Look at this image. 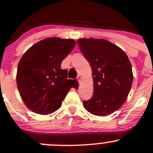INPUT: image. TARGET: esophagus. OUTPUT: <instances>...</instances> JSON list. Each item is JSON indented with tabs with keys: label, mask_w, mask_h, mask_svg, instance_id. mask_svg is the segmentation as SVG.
<instances>
[{
	"label": "esophagus",
	"mask_w": 153,
	"mask_h": 153,
	"mask_svg": "<svg viewBox=\"0 0 153 153\" xmlns=\"http://www.w3.org/2000/svg\"><path fill=\"white\" fill-rule=\"evenodd\" d=\"M81 79H82V75H78V80L79 82H80V80H81Z\"/></svg>",
	"instance_id": "esophagus-1"
}]
</instances>
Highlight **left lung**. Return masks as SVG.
Segmentation results:
<instances>
[{"mask_svg": "<svg viewBox=\"0 0 153 153\" xmlns=\"http://www.w3.org/2000/svg\"><path fill=\"white\" fill-rule=\"evenodd\" d=\"M77 43L90 63L94 76V94L82 101L83 106L94 115L110 114L122 106L130 91V61L122 49L103 39H79Z\"/></svg>", "mask_w": 153, "mask_h": 153, "instance_id": "1", "label": "left lung"}]
</instances>
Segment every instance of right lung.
Masks as SVG:
<instances>
[{
	"label": "right lung",
	"instance_id": "add662e5",
	"mask_svg": "<svg viewBox=\"0 0 153 153\" xmlns=\"http://www.w3.org/2000/svg\"><path fill=\"white\" fill-rule=\"evenodd\" d=\"M75 45L73 39L47 38L31 47L20 59L16 82L28 108L46 115L59 109L71 88L78 84L67 78L61 63Z\"/></svg>",
	"mask_w": 153,
	"mask_h": 153
}]
</instances>
